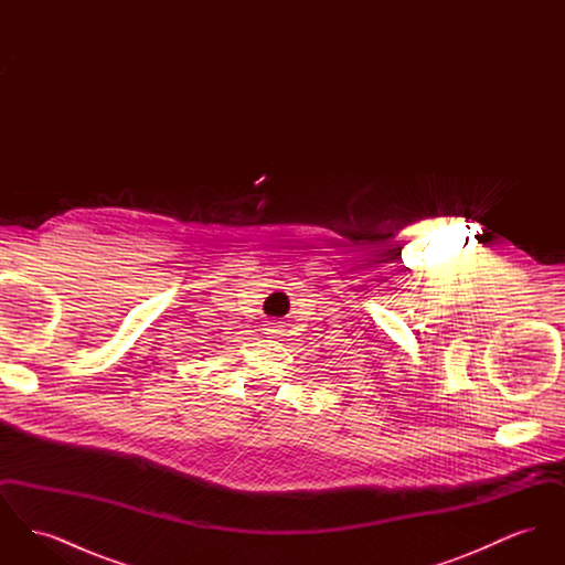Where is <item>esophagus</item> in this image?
Returning <instances> with one entry per match:
<instances>
[{
    "instance_id": "obj_1",
    "label": "esophagus",
    "mask_w": 565,
    "mask_h": 565,
    "mask_svg": "<svg viewBox=\"0 0 565 565\" xmlns=\"http://www.w3.org/2000/svg\"><path fill=\"white\" fill-rule=\"evenodd\" d=\"M267 330H269V334H279V332H281V328H279V326H269Z\"/></svg>"
}]
</instances>
